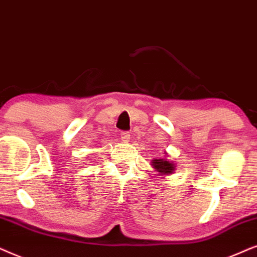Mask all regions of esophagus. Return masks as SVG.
<instances>
[{
	"mask_svg": "<svg viewBox=\"0 0 257 257\" xmlns=\"http://www.w3.org/2000/svg\"><path fill=\"white\" fill-rule=\"evenodd\" d=\"M119 136H121V140L123 142H129V140H131V134H129L128 132H121V134H119Z\"/></svg>",
	"mask_w": 257,
	"mask_h": 257,
	"instance_id": "esophagus-1",
	"label": "esophagus"
}]
</instances>
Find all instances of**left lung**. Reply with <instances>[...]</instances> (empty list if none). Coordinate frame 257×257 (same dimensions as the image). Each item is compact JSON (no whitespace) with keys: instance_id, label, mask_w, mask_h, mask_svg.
<instances>
[{"instance_id":"1","label":"left lung","mask_w":257,"mask_h":257,"mask_svg":"<svg viewBox=\"0 0 257 257\" xmlns=\"http://www.w3.org/2000/svg\"><path fill=\"white\" fill-rule=\"evenodd\" d=\"M153 168L159 173L160 175H169L175 172V164L172 161H167L166 159H155L152 161Z\"/></svg>"}]
</instances>
